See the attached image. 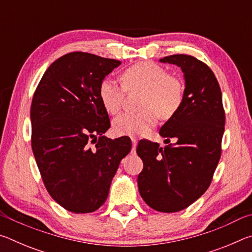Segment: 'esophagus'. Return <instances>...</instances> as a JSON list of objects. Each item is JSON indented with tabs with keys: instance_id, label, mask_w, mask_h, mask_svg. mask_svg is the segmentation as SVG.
<instances>
[{
	"instance_id": "34e87169",
	"label": "esophagus",
	"mask_w": 252,
	"mask_h": 252,
	"mask_svg": "<svg viewBox=\"0 0 252 252\" xmlns=\"http://www.w3.org/2000/svg\"><path fill=\"white\" fill-rule=\"evenodd\" d=\"M132 140V153H135V149H136V144H138V141H136L135 138H131Z\"/></svg>"
}]
</instances>
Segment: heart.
I'll return each mask as SVG.
<instances>
[{
  "label": "heart",
  "mask_w": 252,
  "mask_h": 252,
  "mask_svg": "<svg viewBox=\"0 0 252 252\" xmlns=\"http://www.w3.org/2000/svg\"><path fill=\"white\" fill-rule=\"evenodd\" d=\"M122 84L106 78L99 88L102 105L111 114L121 109L126 90H141L142 111L126 112L112 122L118 135H142L155 126L159 117L171 119L180 110L185 99V88L180 80L167 73L163 67L152 62H139L122 72Z\"/></svg>",
  "instance_id": "1"
}]
</instances>
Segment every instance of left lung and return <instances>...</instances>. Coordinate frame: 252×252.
<instances>
[{"label": "left lung", "mask_w": 252, "mask_h": 252, "mask_svg": "<svg viewBox=\"0 0 252 252\" xmlns=\"http://www.w3.org/2000/svg\"><path fill=\"white\" fill-rule=\"evenodd\" d=\"M160 62L180 67L185 99L176 116L160 129L168 146L148 140L138 143L136 153L143 161L138 188L149 207L170 213L189 207L210 186L221 156L225 117L219 83L207 64L186 54Z\"/></svg>", "instance_id": "obj_1"}]
</instances>
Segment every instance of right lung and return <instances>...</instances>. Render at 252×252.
I'll use <instances>...</instances> for the list:
<instances>
[{"mask_svg": "<svg viewBox=\"0 0 252 252\" xmlns=\"http://www.w3.org/2000/svg\"><path fill=\"white\" fill-rule=\"evenodd\" d=\"M120 64L67 53L49 66L33 95V155L48 192L71 212H93L104 203L119 164L131 151L127 136L103 135L110 120L99 88Z\"/></svg>", "mask_w": 252, "mask_h": 252, "instance_id": "obj_1", "label": "right lung"}]
</instances>
